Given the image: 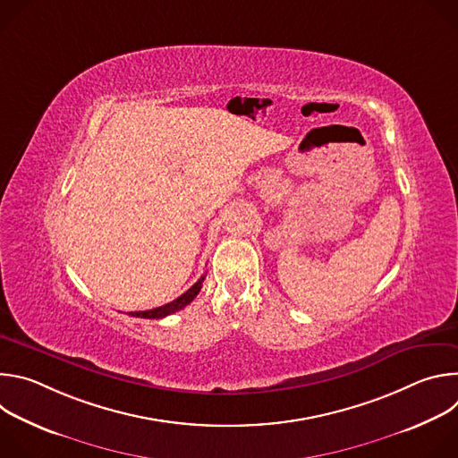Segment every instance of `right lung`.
<instances>
[{
	"mask_svg": "<svg viewBox=\"0 0 458 458\" xmlns=\"http://www.w3.org/2000/svg\"><path fill=\"white\" fill-rule=\"evenodd\" d=\"M203 281H205V276L198 283H195L188 292H184L181 297H177L175 301H172V302H168L165 306H159V308H154V310H147V311H130V315H132V317H141V318H163V317H166L170 313H175V311L182 310L186 304H190L195 299V295L199 293V290L203 286Z\"/></svg>",
	"mask_w": 458,
	"mask_h": 458,
	"instance_id": "add662e5",
	"label": "right lung"
}]
</instances>
